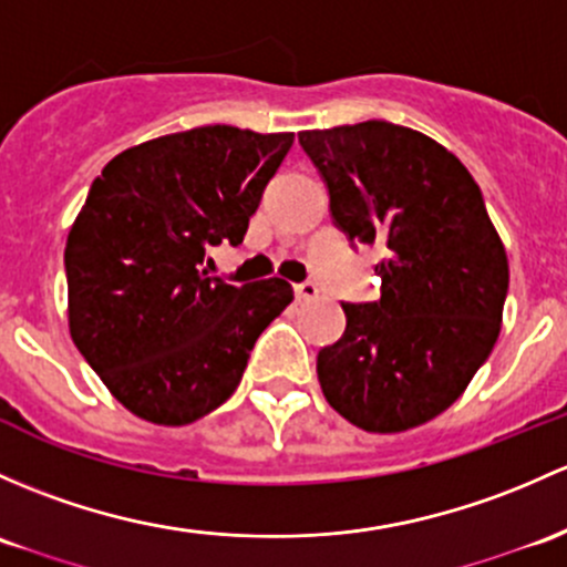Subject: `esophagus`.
<instances>
[{"label":"esophagus","instance_id":"esophagus-1","mask_svg":"<svg viewBox=\"0 0 567 567\" xmlns=\"http://www.w3.org/2000/svg\"><path fill=\"white\" fill-rule=\"evenodd\" d=\"M318 293H320V288L312 282V279H303V282L296 285V299L312 301V299H318Z\"/></svg>","mask_w":567,"mask_h":567}]
</instances>
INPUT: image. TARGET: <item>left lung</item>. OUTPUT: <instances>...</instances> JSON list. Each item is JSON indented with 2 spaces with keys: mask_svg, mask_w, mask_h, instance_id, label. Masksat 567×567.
Here are the masks:
<instances>
[{
  "mask_svg": "<svg viewBox=\"0 0 567 567\" xmlns=\"http://www.w3.org/2000/svg\"><path fill=\"white\" fill-rule=\"evenodd\" d=\"M350 247L380 244V299L344 301L318 353L339 415L367 432L426 424L462 396L499 337L508 258L470 171L437 141L369 118L299 133Z\"/></svg>",
  "mask_w": 567,
  "mask_h": 567,
  "instance_id": "8db88e82",
  "label": "left lung"
}]
</instances>
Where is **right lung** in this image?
Masks as SVG:
<instances>
[{"mask_svg": "<svg viewBox=\"0 0 567 567\" xmlns=\"http://www.w3.org/2000/svg\"><path fill=\"white\" fill-rule=\"evenodd\" d=\"M293 133L206 124L116 154L64 247L70 337L113 396L152 424L217 410L264 329L293 301L285 279L230 285L206 249L244 241Z\"/></svg>", "mask_w": 567, "mask_h": 567, "instance_id": "obj_1", "label": "right lung"}]
</instances>
